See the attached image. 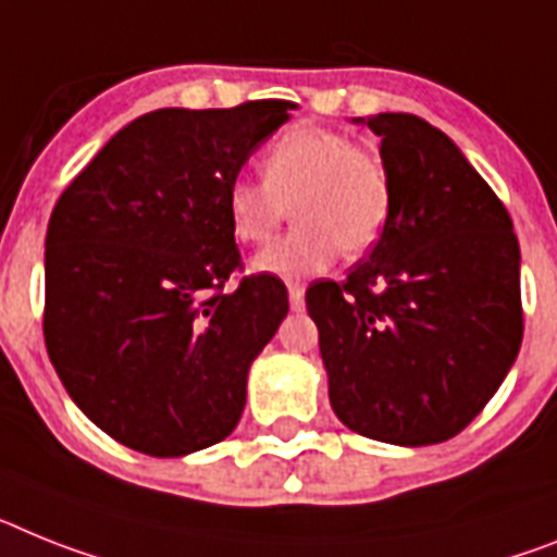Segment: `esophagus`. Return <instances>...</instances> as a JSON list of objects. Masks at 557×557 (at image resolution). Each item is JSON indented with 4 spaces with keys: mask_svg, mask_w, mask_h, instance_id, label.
Segmentation results:
<instances>
[{
    "mask_svg": "<svg viewBox=\"0 0 557 557\" xmlns=\"http://www.w3.org/2000/svg\"><path fill=\"white\" fill-rule=\"evenodd\" d=\"M288 306H292V311H302V306H306V288L300 283H288Z\"/></svg>",
    "mask_w": 557,
    "mask_h": 557,
    "instance_id": "obj_1",
    "label": "esophagus"
}]
</instances>
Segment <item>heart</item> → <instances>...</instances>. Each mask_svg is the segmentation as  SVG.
Listing matches in <instances>:
<instances>
[{"label":"heart","instance_id":"1","mask_svg":"<svg viewBox=\"0 0 557 557\" xmlns=\"http://www.w3.org/2000/svg\"><path fill=\"white\" fill-rule=\"evenodd\" d=\"M263 181L237 177L226 189L232 235L260 246L283 221L297 226L255 257V269L277 277L325 271L339 251L366 255L391 218V172L376 152L325 127H294L260 158Z\"/></svg>","mask_w":557,"mask_h":557}]
</instances>
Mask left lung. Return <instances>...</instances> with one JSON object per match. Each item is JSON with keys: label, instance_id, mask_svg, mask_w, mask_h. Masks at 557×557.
<instances>
[{"label": "left lung", "instance_id": "left-lung-1", "mask_svg": "<svg viewBox=\"0 0 557 557\" xmlns=\"http://www.w3.org/2000/svg\"><path fill=\"white\" fill-rule=\"evenodd\" d=\"M357 124L382 138L394 200L368 260L306 292L331 408L359 436L438 445L484 410L518 357V237L442 129L410 112Z\"/></svg>", "mask_w": 557, "mask_h": 557}]
</instances>
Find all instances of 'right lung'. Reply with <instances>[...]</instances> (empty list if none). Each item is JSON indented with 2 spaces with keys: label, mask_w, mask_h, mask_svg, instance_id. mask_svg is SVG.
Here are the masks:
<instances>
[{
  "label": "right lung",
  "mask_w": 557,
  "mask_h": 557,
  "mask_svg": "<svg viewBox=\"0 0 557 557\" xmlns=\"http://www.w3.org/2000/svg\"><path fill=\"white\" fill-rule=\"evenodd\" d=\"M292 101L147 112L62 191L45 237V345L70 399L158 459L237 428L255 357L288 314L271 274L228 288L226 189Z\"/></svg>",
  "instance_id": "add662e5"
}]
</instances>
